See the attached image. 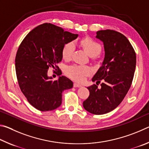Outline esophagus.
Segmentation results:
<instances>
[{
  "label": "esophagus",
  "mask_w": 149,
  "mask_h": 149,
  "mask_svg": "<svg viewBox=\"0 0 149 149\" xmlns=\"http://www.w3.org/2000/svg\"><path fill=\"white\" fill-rule=\"evenodd\" d=\"M74 87H81V85L77 84V83H74Z\"/></svg>",
  "instance_id": "34e87169"
}]
</instances>
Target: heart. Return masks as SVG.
Returning a JSON list of instances; mask_svg holds the SVG:
<instances>
[{
	"label": "heart",
	"mask_w": 149,
	"mask_h": 149,
	"mask_svg": "<svg viewBox=\"0 0 149 149\" xmlns=\"http://www.w3.org/2000/svg\"><path fill=\"white\" fill-rule=\"evenodd\" d=\"M81 45L90 56H97L101 51V46L100 44L91 38L83 39L81 41ZM75 48L74 42L72 41L65 44L62 50V57L65 60L70 59L72 56ZM65 72L70 78L81 82L84 80L85 76L91 73V70L87 65H72L65 68Z\"/></svg>",
	"instance_id": "b5f03b06"
}]
</instances>
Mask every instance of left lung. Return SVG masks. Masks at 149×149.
Segmentation results:
<instances>
[{
	"mask_svg": "<svg viewBox=\"0 0 149 149\" xmlns=\"http://www.w3.org/2000/svg\"><path fill=\"white\" fill-rule=\"evenodd\" d=\"M96 38L104 45V58L92 78L98 84L87 87L90 94L83 102L85 110L93 114H107L119 105L132 85L136 67V54L126 37L114 30H100Z\"/></svg>",
	"mask_w": 149,
	"mask_h": 149,
	"instance_id": "1",
	"label": "left lung"
}]
</instances>
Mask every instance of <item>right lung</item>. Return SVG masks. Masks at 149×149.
Returning <instances> with one entry per match:
<instances>
[{"instance_id": "1", "label": "right lung", "mask_w": 149, "mask_h": 149, "mask_svg": "<svg viewBox=\"0 0 149 149\" xmlns=\"http://www.w3.org/2000/svg\"><path fill=\"white\" fill-rule=\"evenodd\" d=\"M78 37L62 27L43 24L31 30L20 44L15 59L16 76L22 92L36 109L46 112L62 104V92L73 87V82L65 76L52 81L48 76L50 67L59 68L62 50L67 42Z\"/></svg>"}]
</instances>
